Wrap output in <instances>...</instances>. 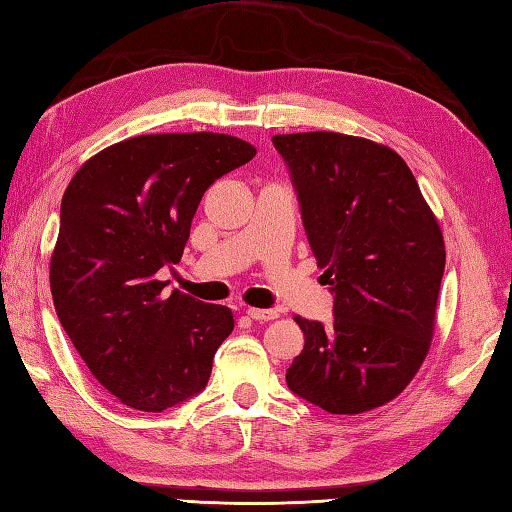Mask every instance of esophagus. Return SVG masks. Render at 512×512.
<instances>
[{"label":"esophagus","instance_id":"esophagus-1","mask_svg":"<svg viewBox=\"0 0 512 512\" xmlns=\"http://www.w3.org/2000/svg\"><path fill=\"white\" fill-rule=\"evenodd\" d=\"M246 314L255 321H273L277 319V310H262V308H246Z\"/></svg>","mask_w":512,"mask_h":512}]
</instances>
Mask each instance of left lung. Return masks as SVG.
Instances as JSON below:
<instances>
[{"label":"left lung","mask_w":512,"mask_h":512,"mask_svg":"<svg viewBox=\"0 0 512 512\" xmlns=\"http://www.w3.org/2000/svg\"><path fill=\"white\" fill-rule=\"evenodd\" d=\"M301 220L334 292V323L295 317L306 345L286 369L297 396L328 413L387 405L429 354L444 237L407 162L361 136H273Z\"/></svg>","instance_id":"obj_1"}]
</instances>
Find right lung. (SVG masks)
I'll return each mask as SVG.
<instances>
[{
	"label": "right lung",
	"mask_w": 512,
	"mask_h": 512,
	"mask_svg": "<svg viewBox=\"0 0 512 512\" xmlns=\"http://www.w3.org/2000/svg\"><path fill=\"white\" fill-rule=\"evenodd\" d=\"M255 154L228 134L134 136L85 160L65 189L50 259L54 310L123 405L158 413L209 383L233 312L167 295L158 270L180 262L204 191Z\"/></svg>",
	"instance_id": "right-lung-1"
}]
</instances>
